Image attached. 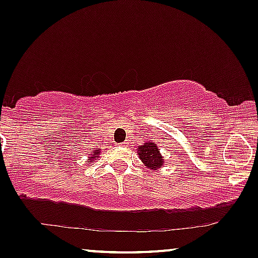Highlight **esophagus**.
I'll return each mask as SVG.
<instances>
[{
    "mask_svg": "<svg viewBox=\"0 0 258 258\" xmlns=\"http://www.w3.org/2000/svg\"><path fill=\"white\" fill-rule=\"evenodd\" d=\"M119 146H126V143H120V144H118Z\"/></svg>",
    "mask_w": 258,
    "mask_h": 258,
    "instance_id": "obj_1",
    "label": "esophagus"
}]
</instances>
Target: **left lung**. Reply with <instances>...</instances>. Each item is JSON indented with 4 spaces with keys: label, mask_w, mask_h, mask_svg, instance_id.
<instances>
[{
    "label": "left lung",
    "mask_w": 258,
    "mask_h": 258,
    "mask_svg": "<svg viewBox=\"0 0 258 258\" xmlns=\"http://www.w3.org/2000/svg\"><path fill=\"white\" fill-rule=\"evenodd\" d=\"M138 154H139L141 161L151 170H156V168L161 167V165H163V157L154 143L148 141V143H145V145L139 146Z\"/></svg>",
    "instance_id": "obj_1"
}]
</instances>
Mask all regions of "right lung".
Listing matches in <instances>:
<instances>
[{"label":"right lung","mask_w":258,"mask_h":258,"mask_svg":"<svg viewBox=\"0 0 258 258\" xmlns=\"http://www.w3.org/2000/svg\"><path fill=\"white\" fill-rule=\"evenodd\" d=\"M98 154H99V152H98V151H96L95 154H93V155H98ZM93 157H95V156H92V157H91V159H93Z\"/></svg>","instance_id":"add662e5"}]
</instances>
